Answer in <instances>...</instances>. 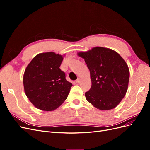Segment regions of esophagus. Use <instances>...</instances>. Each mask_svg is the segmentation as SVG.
<instances>
[{
	"mask_svg": "<svg viewBox=\"0 0 150 150\" xmlns=\"http://www.w3.org/2000/svg\"><path fill=\"white\" fill-rule=\"evenodd\" d=\"M76 83H78V84L80 83H81V79H80V78H78V79H77L76 81Z\"/></svg>",
	"mask_w": 150,
	"mask_h": 150,
	"instance_id": "esophagus-1",
	"label": "esophagus"
}]
</instances>
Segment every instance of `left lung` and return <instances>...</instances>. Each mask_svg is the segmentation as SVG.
Segmentation results:
<instances>
[{
	"instance_id": "left-lung-1",
	"label": "left lung",
	"mask_w": 150,
	"mask_h": 150,
	"mask_svg": "<svg viewBox=\"0 0 150 150\" xmlns=\"http://www.w3.org/2000/svg\"><path fill=\"white\" fill-rule=\"evenodd\" d=\"M78 55L84 59L90 71L92 85L85 93L87 101L100 110L115 108L128 90L129 71L125 60L116 51L102 47Z\"/></svg>"
}]
</instances>
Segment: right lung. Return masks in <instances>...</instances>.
<instances>
[{"mask_svg":"<svg viewBox=\"0 0 150 150\" xmlns=\"http://www.w3.org/2000/svg\"><path fill=\"white\" fill-rule=\"evenodd\" d=\"M63 57L53 52L40 53L27 66L23 83L27 97L42 111L56 110L67 98L72 84L59 68Z\"/></svg>","mask_w":150,"mask_h":150,"instance_id":"add662e5","label":"right lung"}]
</instances>
